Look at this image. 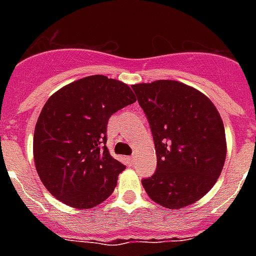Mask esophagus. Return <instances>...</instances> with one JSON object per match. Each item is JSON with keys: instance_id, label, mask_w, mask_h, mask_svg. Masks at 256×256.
<instances>
[{"instance_id": "obj_1", "label": "esophagus", "mask_w": 256, "mask_h": 256, "mask_svg": "<svg viewBox=\"0 0 256 256\" xmlns=\"http://www.w3.org/2000/svg\"><path fill=\"white\" fill-rule=\"evenodd\" d=\"M128 164H136V156H128Z\"/></svg>"}]
</instances>
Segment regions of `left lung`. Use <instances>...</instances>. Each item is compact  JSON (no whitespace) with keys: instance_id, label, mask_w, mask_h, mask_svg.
I'll use <instances>...</instances> for the list:
<instances>
[{"instance_id":"left-lung-1","label":"left lung","mask_w":256,"mask_h":256,"mask_svg":"<svg viewBox=\"0 0 256 256\" xmlns=\"http://www.w3.org/2000/svg\"><path fill=\"white\" fill-rule=\"evenodd\" d=\"M152 128L156 171L142 179L160 206L178 210L203 198L226 160L224 126L203 92L171 80L132 86Z\"/></svg>"}]
</instances>
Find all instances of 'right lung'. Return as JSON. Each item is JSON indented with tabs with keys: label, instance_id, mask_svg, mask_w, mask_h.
I'll return each instance as SVG.
<instances>
[{
	"label": "right lung",
	"instance_id": "add662e5",
	"mask_svg": "<svg viewBox=\"0 0 256 256\" xmlns=\"http://www.w3.org/2000/svg\"><path fill=\"white\" fill-rule=\"evenodd\" d=\"M136 100L132 88L104 76H90L50 96L38 116L34 164L50 194L78 210L110 196L124 164L106 148L108 118Z\"/></svg>",
	"mask_w": 256,
	"mask_h": 256
}]
</instances>
